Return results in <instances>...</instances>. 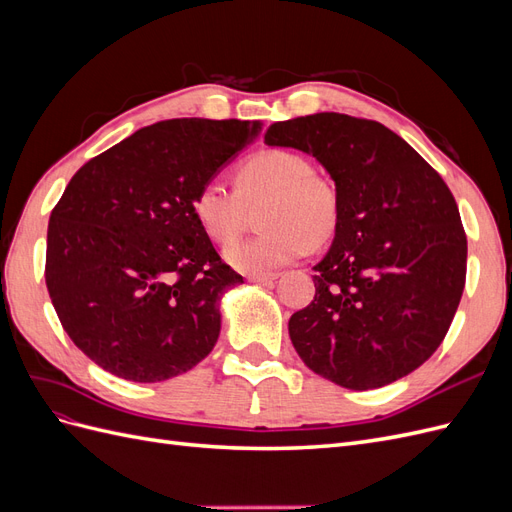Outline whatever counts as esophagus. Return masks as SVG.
<instances>
[{
    "mask_svg": "<svg viewBox=\"0 0 512 512\" xmlns=\"http://www.w3.org/2000/svg\"><path fill=\"white\" fill-rule=\"evenodd\" d=\"M280 277V273H250L247 275V280L250 282H256V284H265V282H271V280H277Z\"/></svg>",
    "mask_w": 512,
    "mask_h": 512,
    "instance_id": "obj_1",
    "label": "esophagus"
}]
</instances>
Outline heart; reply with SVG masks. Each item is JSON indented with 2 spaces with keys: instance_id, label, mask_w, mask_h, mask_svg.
Listing matches in <instances>:
<instances>
[{
  "instance_id": "b5f03b06",
  "label": "heart",
  "mask_w": 512,
  "mask_h": 512,
  "mask_svg": "<svg viewBox=\"0 0 512 512\" xmlns=\"http://www.w3.org/2000/svg\"><path fill=\"white\" fill-rule=\"evenodd\" d=\"M262 203L258 237L230 245L224 258L243 273H267L305 256L312 245L327 243L342 218V200L335 183L314 173L303 153L269 147L245 158L235 173V190L218 179L194 192V218L205 235L228 245Z\"/></svg>"
}]
</instances>
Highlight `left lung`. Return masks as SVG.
I'll use <instances>...</instances> for the list:
<instances>
[{"mask_svg": "<svg viewBox=\"0 0 512 512\" xmlns=\"http://www.w3.org/2000/svg\"><path fill=\"white\" fill-rule=\"evenodd\" d=\"M267 145L329 170L342 218L314 267L316 297L290 316L303 363L344 389H380L421 367L451 327L468 239L444 179L382 123L342 113L277 121Z\"/></svg>", "mask_w": 512, "mask_h": 512, "instance_id": "8db88e82", "label": "left lung"}]
</instances>
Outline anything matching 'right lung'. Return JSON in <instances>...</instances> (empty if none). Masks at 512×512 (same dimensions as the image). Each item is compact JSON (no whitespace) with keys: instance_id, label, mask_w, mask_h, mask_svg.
I'll return each mask as SVG.
<instances>
[{"instance_id":"obj_1","label":"right lung","mask_w":512,"mask_h":512,"mask_svg":"<svg viewBox=\"0 0 512 512\" xmlns=\"http://www.w3.org/2000/svg\"><path fill=\"white\" fill-rule=\"evenodd\" d=\"M260 121L166 119L83 164L51 211L46 288L76 348L113 376L162 382L220 335L243 284L194 218V192L260 134Z\"/></svg>"}]
</instances>
